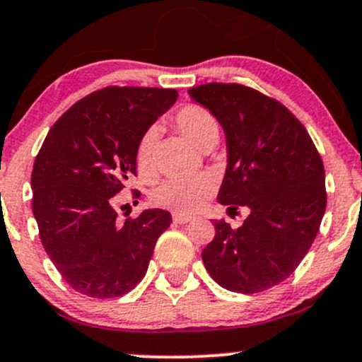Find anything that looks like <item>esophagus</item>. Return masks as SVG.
<instances>
[{
  "label": "esophagus",
  "mask_w": 362,
  "mask_h": 362,
  "mask_svg": "<svg viewBox=\"0 0 362 362\" xmlns=\"http://www.w3.org/2000/svg\"><path fill=\"white\" fill-rule=\"evenodd\" d=\"M173 221L178 223V224H185V223L192 221V216L182 214V213H175V214H173Z\"/></svg>",
  "instance_id": "obj_1"
}]
</instances>
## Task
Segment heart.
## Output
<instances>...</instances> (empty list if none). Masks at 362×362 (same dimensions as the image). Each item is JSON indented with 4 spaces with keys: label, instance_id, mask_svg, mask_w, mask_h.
<instances>
[{
    "label": "heart",
    "instance_id": "1",
    "mask_svg": "<svg viewBox=\"0 0 362 362\" xmlns=\"http://www.w3.org/2000/svg\"><path fill=\"white\" fill-rule=\"evenodd\" d=\"M177 127L189 138L195 146L201 148L206 141L219 134V127L211 112L199 105H187L178 110L175 117ZM158 131L148 129L141 136L136 148V167L143 177L155 172ZM214 190V180L209 175H197L189 178H167L156 185L151 192L153 204L177 213H195L206 204Z\"/></svg>",
    "mask_w": 362,
    "mask_h": 362
}]
</instances>
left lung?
Instances as JSON below:
<instances>
[{"label": "left lung", "instance_id": "8db88e82", "mask_svg": "<svg viewBox=\"0 0 362 362\" xmlns=\"http://www.w3.org/2000/svg\"><path fill=\"white\" fill-rule=\"evenodd\" d=\"M189 95L226 138L218 202L250 211L236 230L216 219L202 262L224 289L260 293L288 279L318 233L327 207L322 158L300 120L260 91L209 83Z\"/></svg>", "mask_w": 362, "mask_h": 362}]
</instances>
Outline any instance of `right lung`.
<instances>
[{
	"mask_svg": "<svg viewBox=\"0 0 362 362\" xmlns=\"http://www.w3.org/2000/svg\"><path fill=\"white\" fill-rule=\"evenodd\" d=\"M177 97L110 86L74 103L49 131L32 170V209L49 259L78 293L117 298L146 274L172 214L155 207L120 223L114 197L136 175L141 136Z\"/></svg>",
	"mask_w": 362,
	"mask_h": 362,
	"instance_id": "obj_1",
	"label": "right lung"
}]
</instances>
